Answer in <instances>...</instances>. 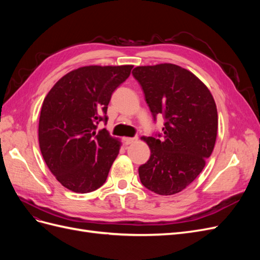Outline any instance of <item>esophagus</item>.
<instances>
[{"instance_id":"1","label":"esophagus","mask_w":260,"mask_h":260,"mask_svg":"<svg viewBox=\"0 0 260 260\" xmlns=\"http://www.w3.org/2000/svg\"><path fill=\"white\" fill-rule=\"evenodd\" d=\"M137 140H138V138H123V143L125 145H130L132 143H135Z\"/></svg>"}]
</instances>
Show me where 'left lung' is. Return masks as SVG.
Here are the masks:
<instances>
[{
	"instance_id": "obj_1",
	"label": "left lung",
	"mask_w": 260,
	"mask_h": 260,
	"mask_svg": "<svg viewBox=\"0 0 260 260\" xmlns=\"http://www.w3.org/2000/svg\"><path fill=\"white\" fill-rule=\"evenodd\" d=\"M132 75L143 90L161 133L144 138L149 159L139 167L142 184L156 194L179 193L196 179L214 149L218 114L211 93L198 77L174 65L140 66Z\"/></svg>"
}]
</instances>
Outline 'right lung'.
Masks as SVG:
<instances>
[{
  "label": "right lung",
  "mask_w": 260,
  "mask_h": 260,
  "mask_svg": "<svg viewBox=\"0 0 260 260\" xmlns=\"http://www.w3.org/2000/svg\"><path fill=\"white\" fill-rule=\"evenodd\" d=\"M133 66H85L59 79L44 99L39 120V144L46 166L62 186L89 193L103 185L119 153L106 129L114 91Z\"/></svg>",
  "instance_id": "right-lung-1"
}]
</instances>
